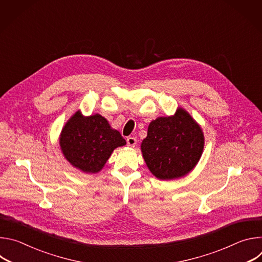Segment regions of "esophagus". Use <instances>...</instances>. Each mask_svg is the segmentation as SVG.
I'll list each match as a JSON object with an SVG mask.
<instances>
[{
	"instance_id": "esophagus-1",
	"label": "esophagus",
	"mask_w": 262,
	"mask_h": 262,
	"mask_svg": "<svg viewBox=\"0 0 262 262\" xmlns=\"http://www.w3.org/2000/svg\"><path fill=\"white\" fill-rule=\"evenodd\" d=\"M126 142H127V145L130 146V147H135L136 144H137V139L135 137H128L126 139Z\"/></svg>"
}]
</instances>
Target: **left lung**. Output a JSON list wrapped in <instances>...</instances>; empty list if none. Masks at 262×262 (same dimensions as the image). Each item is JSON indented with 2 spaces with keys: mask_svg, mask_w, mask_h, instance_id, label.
Masks as SVG:
<instances>
[{
  "mask_svg": "<svg viewBox=\"0 0 262 262\" xmlns=\"http://www.w3.org/2000/svg\"><path fill=\"white\" fill-rule=\"evenodd\" d=\"M204 148L201 126L183 107L175 114L149 123L141 151L158 179L171 180L189 174L198 164Z\"/></svg>",
  "mask_w": 262,
  "mask_h": 262,
  "instance_id": "1",
  "label": "left lung"
}]
</instances>
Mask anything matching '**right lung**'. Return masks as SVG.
Segmentation results:
<instances>
[{
	"mask_svg": "<svg viewBox=\"0 0 262 262\" xmlns=\"http://www.w3.org/2000/svg\"><path fill=\"white\" fill-rule=\"evenodd\" d=\"M59 144L72 167L95 174L104 167L117 147L126 145V141L101 115L84 116L79 110L63 126Z\"/></svg>",
	"mask_w": 262,
	"mask_h": 262,
	"instance_id": "obj_1",
	"label": "right lung"
}]
</instances>
